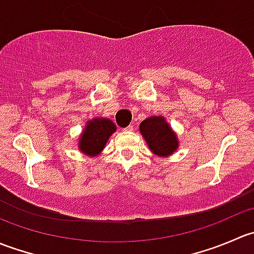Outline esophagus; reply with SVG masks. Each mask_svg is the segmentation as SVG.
<instances>
[{"mask_svg":"<svg viewBox=\"0 0 254 254\" xmlns=\"http://www.w3.org/2000/svg\"><path fill=\"white\" fill-rule=\"evenodd\" d=\"M132 130H134V127H132V125H129V127H124V131H132Z\"/></svg>","mask_w":254,"mask_h":254,"instance_id":"obj_1","label":"esophagus"}]
</instances>
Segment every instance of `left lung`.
<instances>
[{"label": "left lung", "mask_w": 254, "mask_h": 254, "mask_svg": "<svg viewBox=\"0 0 254 254\" xmlns=\"http://www.w3.org/2000/svg\"><path fill=\"white\" fill-rule=\"evenodd\" d=\"M148 148L160 157H168L178 148V137L163 117H150L140 124Z\"/></svg>", "instance_id": "left-lung-1"}]
</instances>
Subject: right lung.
<instances>
[{
    "label": "right lung",
    "mask_w": 254,
    "mask_h": 254,
    "mask_svg": "<svg viewBox=\"0 0 254 254\" xmlns=\"http://www.w3.org/2000/svg\"><path fill=\"white\" fill-rule=\"evenodd\" d=\"M117 127L112 120L107 118H94L87 122L86 127L79 136L78 148L82 153L96 157L102 152L107 141Z\"/></svg>",
    "instance_id": "obj_1"
}]
</instances>
